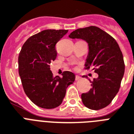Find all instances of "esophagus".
Instances as JSON below:
<instances>
[{"mask_svg": "<svg viewBox=\"0 0 134 134\" xmlns=\"http://www.w3.org/2000/svg\"><path fill=\"white\" fill-rule=\"evenodd\" d=\"M79 79H81V77H80L79 75H76L75 76V80L76 81H79Z\"/></svg>", "mask_w": 134, "mask_h": 134, "instance_id": "esophagus-1", "label": "esophagus"}]
</instances>
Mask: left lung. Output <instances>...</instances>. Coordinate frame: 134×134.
Returning a JSON list of instances; mask_svg holds the SVG:
<instances>
[{
	"mask_svg": "<svg viewBox=\"0 0 134 134\" xmlns=\"http://www.w3.org/2000/svg\"><path fill=\"white\" fill-rule=\"evenodd\" d=\"M69 37L82 39L88 43L89 53L85 66L99 75L90 81L92 88L88 92L82 94V102L92 110L105 108L118 92L125 74V62L118 44L112 36L97 26L79 28Z\"/></svg>",
	"mask_w": 134,
	"mask_h": 134,
	"instance_id": "1",
	"label": "left lung"
}]
</instances>
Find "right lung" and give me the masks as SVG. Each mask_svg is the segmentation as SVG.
Returning a JSON list of instances; mask_svg holds the SVG:
<instances>
[{
  "instance_id": "1",
  "label": "right lung",
  "mask_w": 134,
  "mask_h": 134,
  "mask_svg": "<svg viewBox=\"0 0 134 134\" xmlns=\"http://www.w3.org/2000/svg\"><path fill=\"white\" fill-rule=\"evenodd\" d=\"M67 30H45L26 40L19 55V74L25 93L39 107L46 109L60 106L66 90L75 75L65 71L63 77L53 76L50 64L57 57L55 44Z\"/></svg>"
}]
</instances>
